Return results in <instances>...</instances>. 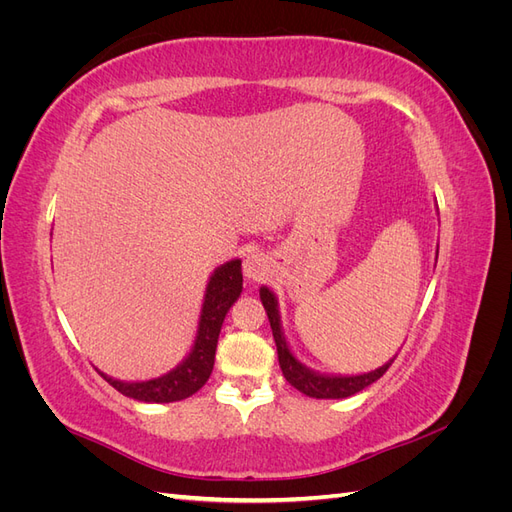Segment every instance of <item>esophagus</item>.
Listing matches in <instances>:
<instances>
[{"mask_svg": "<svg viewBox=\"0 0 512 512\" xmlns=\"http://www.w3.org/2000/svg\"><path fill=\"white\" fill-rule=\"evenodd\" d=\"M269 265H267V258L265 254L260 252H250L243 258V275L247 277L250 282H260L262 277H265Z\"/></svg>", "mask_w": 512, "mask_h": 512, "instance_id": "1", "label": "esophagus"}]
</instances>
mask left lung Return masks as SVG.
I'll return each instance as SVG.
<instances>
[{"label":"left lung","mask_w":512,"mask_h":512,"mask_svg":"<svg viewBox=\"0 0 512 512\" xmlns=\"http://www.w3.org/2000/svg\"><path fill=\"white\" fill-rule=\"evenodd\" d=\"M438 260V252H436ZM260 301L267 309V316L271 322V331L273 339L277 346V359H280V367L284 378L294 386V389L301 391L307 397H316V399H344L354 393H359L367 389L369 384H374L378 378L384 376V371L391 367L395 361V356L391 361H386L382 367L371 369L367 374H352V376H342V374H320V371L307 367L301 363L294 352L290 350L286 335L282 329V316H280V303H277L275 292L267 286H260Z\"/></svg>","instance_id":"1"}]
</instances>
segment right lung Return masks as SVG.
Segmentation results:
<instances>
[{"mask_svg":"<svg viewBox=\"0 0 512 512\" xmlns=\"http://www.w3.org/2000/svg\"><path fill=\"white\" fill-rule=\"evenodd\" d=\"M241 292V260L232 258L211 273L205 288L203 307H200L194 344L175 369L166 371L160 378L141 382L117 380L113 376H106L104 371L98 369L100 376L108 384L115 386L121 395L132 397L136 401H145V404H170V401L192 397L198 389H203L211 376L215 363V348H218V337L222 331L224 318L232 303L241 297Z\"/></svg>","mask_w":512,"mask_h":512,"instance_id":"1","label":"right lung"}]
</instances>
